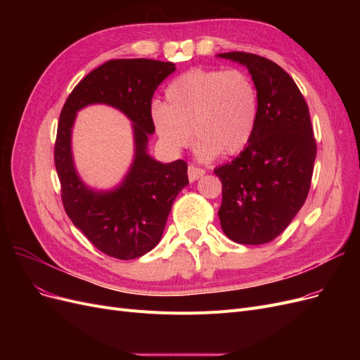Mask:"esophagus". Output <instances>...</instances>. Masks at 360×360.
Wrapping results in <instances>:
<instances>
[{"label":"esophagus","instance_id":"obj_1","mask_svg":"<svg viewBox=\"0 0 360 360\" xmlns=\"http://www.w3.org/2000/svg\"><path fill=\"white\" fill-rule=\"evenodd\" d=\"M204 172H205V171L201 169V168L189 165V168H188V177H189L191 181H197L198 179H201V177L204 176Z\"/></svg>","mask_w":360,"mask_h":360}]
</instances>
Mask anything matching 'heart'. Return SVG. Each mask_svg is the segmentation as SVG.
Wrapping results in <instances>:
<instances>
[{
	"mask_svg": "<svg viewBox=\"0 0 360 360\" xmlns=\"http://www.w3.org/2000/svg\"><path fill=\"white\" fill-rule=\"evenodd\" d=\"M258 114L257 85L238 69H192L169 82L165 105L153 103L150 110L155 132L169 153H180L193 136L201 160L240 153L254 136Z\"/></svg>",
	"mask_w": 360,
	"mask_h": 360,
	"instance_id": "b5f03b06",
	"label": "heart"
}]
</instances>
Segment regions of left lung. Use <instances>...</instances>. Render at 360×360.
<instances>
[{"label": "left lung", "instance_id": "obj_1", "mask_svg": "<svg viewBox=\"0 0 360 360\" xmlns=\"http://www.w3.org/2000/svg\"><path fill=\"white\" fill-rule=\"evenodd\" d=\"M219 57L246 66L258 90L259 114L242 153L214 169L222 181L217 214L228 238L263 245L284 231L307 201L317 143L308 105L284 69L249 52Z\"/></svg>", "mask_w": 360, "mask_h": 360}]
</instances>
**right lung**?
<instances>
[{"label": "right lung", "instance_id": "obj_1", "mask_svg": "<svg viewBox=\"0 0 360 360\" xmlns=\"http://www.w3.org/2000/svg\"><path fill=\"white\" fill-rule=\"evenodd\" d=\"M176 66L148 58L110 60L90 72L64 103L57 129L53 160L61 201L73 225L103 254L134 259L153 249L162 237L179 192L189 184L188 163H160L147 155L151 99ZM91 103H106L134 123L136 160L122 187L96 193L79 180L72 167L70 135L75 112Z\"/></svg>", "mask_w": 360, "mask_h": 360}]
</instances>
